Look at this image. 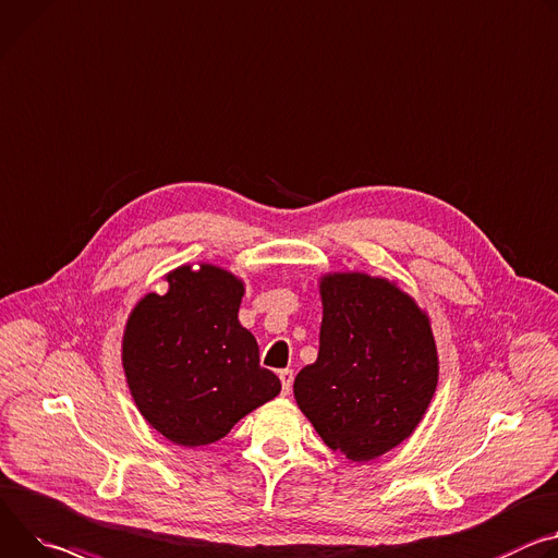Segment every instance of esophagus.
I'll return each mask as SVG.
<instances>
[{
    "label": "esophagus",
    "instance_id": "34e87169",
    "mask_svg": "<svg viewBox=\"0 0 558 558\" xmlns=\"http://www.w3.org/2000/svg\"><path fill=\"white\" fill-rule=\"evenodd\" d=\"M278 378H280V383H282V393L289 396L291 385H293V372H291V369H280V372H278Z\"/></svg>",
    "mask_w": 558,
    "mask_h": 558
}]
</instances>
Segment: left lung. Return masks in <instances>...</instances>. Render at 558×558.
I'll use <instances>...</instances> for the list:
<instances>
[{"instance_id": "1", "label": "left lung", "mask_w": 558, "mask_h": 558, "mask_svg": "<svg viewBox=\"0 0 558 558\" xmlns=\"http://www.w3.org/2000/svg\"><path fill=\"white\" fill-rule=\"evenodd\" d=\"M318 291V359L293 396L327 447L367 463L408 440L434 398L432 318L396 280L365 271L323 274Z\"/></svg>"}]
</instances>
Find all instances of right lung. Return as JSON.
<instances>
[{"label": "right lung", "mask_w": 558, "mask_h": 558, "mask_svg": "<svg viewBox=\"0 0 558 558\" xmlns=\"http://www.w3.org/2000/svg\"><path fill=\"white\" fill-rule=\"evenodd\" d=\"M167 291H150L131 310L122 367L135 408L167 440L211 445L280 393L260 367L258 342L238 320L244 280L211 265L165 274Z\"/></svg>", "instance_id": "add662e5"}]
</instances>
